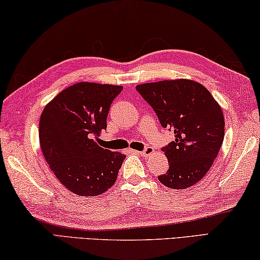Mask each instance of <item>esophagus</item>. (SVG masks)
I'll return each instance as SVG.
<instances>
[{"label":"esophagus","instance_id":"34e87169","mask_svg":"<svg viewBox=\"0 0 260 260\" xmlns=\"http://www.w3.org/2000/svg\"><path fill=\"white\" fill-rule=\"evenodd\" d=\"M154 152H155V151H154L153 147L147 146V147H145L144 151L140 152V154H142L143 156H151L152 154H154Z\"/></svg>","mask_w":260,"mask_h":260}]
</instances>
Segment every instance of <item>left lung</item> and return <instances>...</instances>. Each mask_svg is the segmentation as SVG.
I'll return each mask as SVG.
<instances>
[{"instance_id":"8db88e82","label":"left lung","mask_w":260,"mask_h":260,"mask_svg":"<svg viewBox=\"0 0 260 260\" xmlns=\"http://www.w3.org/2000/svg\"><path fill=\"white\" fill-rule=\"evenodd\" d=\"M136 90L151 105L175 142L162 148L169 169L157 178L165 186L185 189L199 183L218 155L225 135L224 114L199 82L179 79L144 83Z\"/></svg>"}]
</instances>
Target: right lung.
<instances>
[{"instance_id":"add662e5","label":"right lung","mask_w":260,"mask_h":260,"mask_svg":"<svg viewBox=\"0 0 260 260\" xmlns=\"http://www.w3.org/2000/svg\"><path fill=\"white\" fill-rule=\"evenodd\" d=\"M122 89L80 82L59 92L41 115L39 137L45 161L58 180L80 197H97L111 188L125 158L97 144Z\"/></svg>"}]
</instances>
